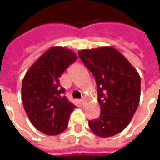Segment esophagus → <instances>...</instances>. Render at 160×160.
Segmentation results:
<instances>
[{
	"mask_svg": "<svg viewBox=\"0 0 160 160\" xmlns=\"http://www.w3.org/2000/svg\"><path fill=\"white\" fill-rule=\"evenodd\" d=\"M86 101H87V100H86V98H81V99H80V102H81V104H83V105L86 104Z\"/></svg>",
	"mask_w": 160,
	"mask_h": 160,
	"instance_id": "obj_1",
	"label": "esophagus"
}]
</instances>
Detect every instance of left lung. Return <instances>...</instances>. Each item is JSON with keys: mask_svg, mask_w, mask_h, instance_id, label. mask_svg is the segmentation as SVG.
Instances as JSON below:
<instances>
[{"mask_svg": "<svg viewBox=\"0 0 160 160\" xmlns=\"http://www.w3.org/2000/svg\"><path fill=\"white\" fill-rule=\"evenodd\" d=\"M78 55L97 84L101 114L88 121L91 130L102 138L119 134L130 122L139 105L141 78L137 70L111 46L80 49Z\"/></svg>", "mask_w": 160, "mask_h": 160, "instance_id": "obj_1", "label": "left lung"}]
</instances>
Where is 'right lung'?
Segmentation results:
<instances>
[{
    "label": "right lung",
    "instance_id": "obj_1",
    "mask_svg": "<svg viewBox=\"0 0 160 160\" xmlns=\"http://www.w3.org/2000/svg\"><path fill=\"white\" fill-rule=\"evenodd\" d=\"M77 55L71 49L54 46L31 66L22 81L23 105L31 122L47 135L62 133L75 108L63 95L59 78Z\"/></svg>",
    "mask_w": 160,
    "mask_h": 160
}]
</instances>
